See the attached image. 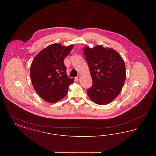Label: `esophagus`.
I'll list each match as a JSON object with an SVG mask.
<instances>
[{
    "label": "esophagus",
    "instance_id": "34e87169",
    "mask_svg": "<svg viewBox=\"0 0 156 156\" xmlns=\"http://www.w3.org/2000/svg\"><path fill=\"white\" fill-rule=\"evenodd\" d=\"M80 79H81V76H76V77L75 78V80H76V81H80Z\"/></svg>",
    "mask_w": 156,
    "mask_h": 156
}]
</instances>
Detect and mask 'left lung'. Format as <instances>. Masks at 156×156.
<instances>
[{
  "label": "left lung",
  "instance_id": "left-lung-1",
  "mask_svg": "<svg viewBox=\"0 0 156 156\" xmlns=\"http://www.w3.org/2000/svg\"><path fill=\"white\" fill-rule=\"evenodd\" d=\"M93 85L87 90L95 104L107 105L118 96L126 80L124 61L112 48L98 45L92 48H83Z\"/></svg>",
  "mask_w": 156,
  "mask_h": 156
}]
</instances>
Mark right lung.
I'll list each match as a JSON object with an SVG mask.
<instances>
[{"instance_id": "right-lung-1", "label": "right lung", "mask_w": 156, "mask_h": 156, "mask_svg": "<svg viewBox=\"0 0 156 156\" xmlns=\"http://www.w3.org/2000/svg\"><path fill=\"white\" fill-rule=\"evenodd\" d=\"M74 45H50L38 52L30 68V78L38 95L45 101L54 103L67 95L74 78H69L64 59Z\"/></svg>"}]
</instances>
